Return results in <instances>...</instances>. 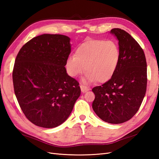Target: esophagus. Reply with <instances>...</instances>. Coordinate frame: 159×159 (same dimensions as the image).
<instances>
[{
	"label": "esophagus",
	"mask_w": 159,
	"mask_h": 159,
	"mask_svg": "<svg viewBox=\"0 0 159 159\" xmlns=\"http://www.w3.org/2000/svg\"><path fill=\"white\" fill-rule=\"evenodd\" d=\"M80 88H81V91H82L83 93H85L86 91H88V89H89L87 88V86H85V85H84L83 84H80Z\"/></svg>",
	"instance_id": "esophagus-1"
}]
</instances>
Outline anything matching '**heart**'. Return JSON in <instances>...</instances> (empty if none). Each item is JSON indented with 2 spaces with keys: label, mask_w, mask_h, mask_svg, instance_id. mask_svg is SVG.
I'll list each match as a JSON object with an SVG mask.
<instances>
[{
  "label": "heart",
  "mask_w": 159,
  "mask_h": 159,
  "mask_svg": "<svg viewBox=\"0 0 159 159\" xmlns=\"http://www.w3.org/2000/svg\"><path fill=\"white\" fill-rule=\"evenodd\" d=\"M120 60V50L112 40H91L81 44L66 60L68 74L75 77L85 71V80L99 83L112 78Z\"/></svg>",
  "instance_id": "obj_1"
}]
</instances>
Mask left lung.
Here are the masks:
<instances>
[{
  "label": "left lung",
  "mask_w": 159,
  "mask_h": 159,
  "mask_svg": "<svg viewBox=\"0 0 159 159\" xmlns=\"http://www.w3.org/2000/svg\"><path fill=\"white\" fill-rule=\"evenodd\" d=\"M111 32L119 40L120 60L112 78L92 89V107L103 121L119 124L131 119L142 103L147 90V61L143 48L129 33L120 28Z\"/></svg>",
  "instance_id": "1"
}]
</instances>
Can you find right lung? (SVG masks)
Instances as JSON below:
<instances>
[{
    "label": "right lung",
    "instance_id": "1",
    "mask_svg": "<svg viewBox=\"0 0 159 159\" xmlns=\"http://www.w3.org/2000/svg\"><path fill=\"white\" fill-rule=\"evenodd\" d=\"M70 38L42 34L24 45L12 71L14 90L26 117L44 128L59 126L68 118L81 94L78 81L66 73Z\"/></svg>",
    "mask_w": 159,
    "mask_h": 159
}]
</instances>
